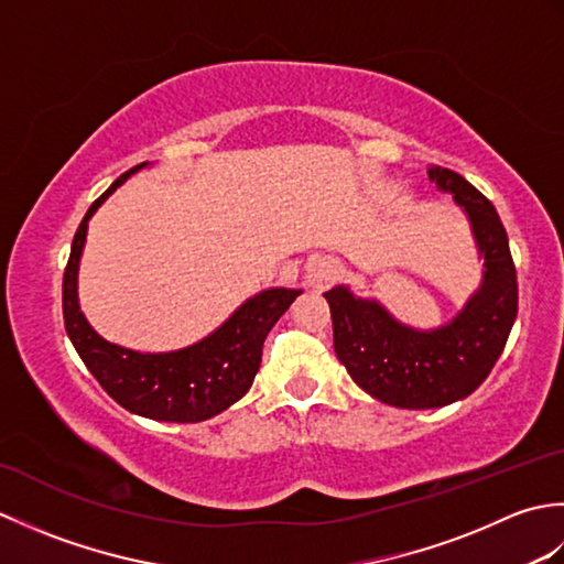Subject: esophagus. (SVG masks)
Returning a JSON list of instances; mask_svg holds the SVG:
<instances>
[{
    "label": "esophagus",
    "mask_w": 564,
    "mask_h": 564,
    "mask_svg": "<svg viewBox=\"0 0 564 564\" xmlns=\"http://www.w3.org/2000/svg\"><path fill=\"white\" fill-rule=\"evenodd\" d=\"M337 275H339L337 261L322 257V259H313V261L307 263L305 281H307L310 289L325 291V289H329V285H332L334 281H337Z\"/></svg>",
    "instance_id": "obj_1"
}]
</instances>
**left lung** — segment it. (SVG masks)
<instances>
[{
  "mask_svg": "<svg viewBox=\"0 0 564 564\" xmlns=\"http://www.w3.org/2000/svg\"><path fill=\"white\" fill-rule=\"evenodd\" d=\"M429 178L465 210L485 259L480 289L460 313L436 329H414L346 285L325 293L337 358L370 398L402 410L446 406L480 388L505 351L519 310L517 267L492 203L443 166H431Z\"/></svg>",
  "mask_w": 564,
  "mask_h": 564,
  "instance_id": "obj_1",
  "label": "left lung"
}]
</instances>
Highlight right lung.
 <instances>
[{"instance_id":"right-lung-1","label":"right lung","mask_w":564,"mask_h":564,"mask_svg":"<svg viewBox=\"0 0 564 564\" xmlns=\"http://www.w3.org/2000/svg\"><path fill=\"white\" fill-rule=\"evenodd\" d=\"M142 166H148V162L118 176L91 203L77 227L63 279L65 329L89 373L128 412L154 422H206L245 398L261 366L263 339L303 291H261L239 305L206 339L178 351L140 354L99 337L79 310L77 297V271L87 225L101 203Z\"/></svg>"}]
</instances>
